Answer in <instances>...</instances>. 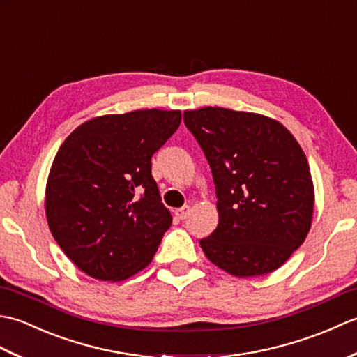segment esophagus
Wrapping results in <instances>:
<instances>
[{
    "instance_id": "34e87169",
    "label": "esophagus",
    "mask_w": 357,
    "mask_h": 357,
    "mask_svg": "<svg viewBox=\"0 0 357 357\" xmlns=\"http://www.w3.org/2000/svg\"><path fill=\"white\" fill-rule=\"evenodd\" d=\"M190 211H192L190 207L184 206L183 208H178L176 211H174V213H176V216H178L179 219H185V218H188V215H190Z\"/></svg>"
}]
</instances>
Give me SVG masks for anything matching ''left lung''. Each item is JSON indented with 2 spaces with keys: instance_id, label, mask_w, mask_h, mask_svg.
<instances>
[{
  "instance_id": "8db88e82",
  "label": "left lung",
  "mask_w": 357,
  "mask_h": 357,
  "mask_svg": "<svg viewBox=\"0 0 357 357\" xmlns=\"http://www.w3.org/2000/svg\"><path fill=\"white\" fill-rule=\"evenodd\" d=\"M213 174L219 222L199 241L208 259L238 278L279 268L312 227L314 190L308 161L278 121L250 112H184Z\"/></svg>"
}]
</instances>
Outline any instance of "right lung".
I'll use <instances>...</instances> for the list:
<instances>
[{"instance_id":"right-lung-1","label":"right lung","mask_w":357,"mask_h":357,"mask_svg":"<svg viewBox=\"0 0 357 357\" xmlns=\"http://www.w3.org/2000/svg\"><path fill=\"white\" fill-rule=\"evenodd\" d=\"M179 110L87 121L67 136L45 187L53 238L86 275L123 280L146 268L172 225L151 156L178 130Z\"/></svg>"}]
</instances>
